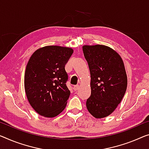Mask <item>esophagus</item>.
Wrapping results in <instances>:
<instances>
[{"label":"esophagus","instance_id":"34e87169","mask_svg":"<svg viewBox=\"0 0 149 149\" xmlns=\"http://www.w3.org/2000/svg\"><path fill=\"white\" fill-rule=\"evenodd\" d=\"M78 89H79V86H74V91L78 90Z\"/></svg>","mask_w":149,"mask_h":149}]
</instances>
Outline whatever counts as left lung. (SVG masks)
<instances>
[{
    "label": "left lung",
    "instance_id": "1",
    "mask_svg": "<svg viewBox=\"0 0 149 149\" xmlns=\"http://www.w3.org/2000/svg\"><path fill=\"white\" fill-rule=\"evenodd\" d=\"M82 49L91 77V95L86 107L96 118H102L114 112L126 92L127 75L124 62L108 46L84 45Z\"/></svg>",
    "mask_w": 149,
    "mask_h": 149
}]
</instances>
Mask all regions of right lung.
I'll list each match as a JSON object with an SVG mask.
<instances>
[{"instance_id": "1", "label": "right lung", "mask_w": 149, "mask_h": 149, "mask_svg": "<svg viewBox=\"0 0 149 149\" xmlns=\"http://www.w3.org/2000/svg\"><path fill=\"white\" fill-rule=\"evenodd\" d=\"M72 48L45 46L31 56L25 73L28 101L39 115L53 118L65 109L70 97L65 65L72 56Z\"/></svg>"}]
</instances>
